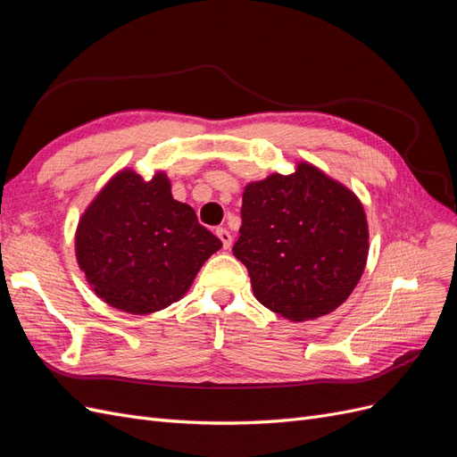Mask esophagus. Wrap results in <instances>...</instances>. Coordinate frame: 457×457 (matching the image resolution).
<instances>
[{"label": "esophagus", "mask_w": 457, "mask_h": 457, "mask_svg": "<svg viewBox=\"0 0 457 457\" xmlns=\"http://www.w3.org/2000/svg\"><path fill=\"white\" fill-rule=\"evenodd\" d=\"M217 236H219V240L223 242V249H230V245H232V234L227 228H217Z\"/></svg>", "instance_id": "34e87169"}]
</instances>
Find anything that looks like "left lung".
Wrapping results in <instances>:
<instances>
[{
  "label": "left lung",
  "instance_id": "1",
  "mask_svg": "<svg viewBox=\"0 0 457 457\" xmlns=\"http://www.w3.org/2000/svg\"><path fill=\"white\" fill-rule=\"evenodd\" d=\"M232 251L261 304L291 321L321 318L350 296L365 270L363 204L301 162L289 176L272 174L245 187Z\"/></svg>",
  "mask_w": 457,
  "mask_h": 457
}]
</instances>
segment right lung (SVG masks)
Listing matches in <instances>:
<instances>
[{
	"label": "right lung",
	"instance_id": "1",
	"mask_svg": "<svg viewBox=\"0 0 457 457\" xmlns=\"http://www.w3.org/2000/svg\"><path fill=\"white\" fill-rule=\"evenodd\" d=\"M221 245L191 206L174 200L162 171L151 181L132 170L119 171L75 234L77 262L94 293L136 316L179 301Z\"/></svg>",
	"mask_w": 457,
	"mask_h": 457
}]
</instances>
